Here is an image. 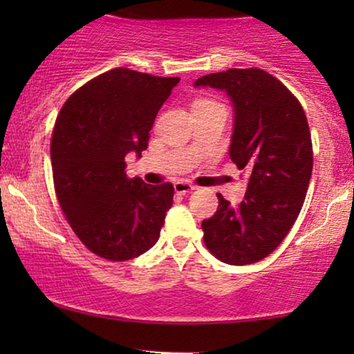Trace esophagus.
I'll return each mask as SVG.
<instances>
[{
  "mask_svg": "<svg viewBox=\"0 0 354 354\" xmlns=\"http://www.w3.org/2000/svg\"><path fill=\"white\" fill-rule=\"evenodd\" d=\"M173 186H174V191H176V193H180V194L193 193V191L196 189V186L189 185V183H186V181H176Z\"/></svg>",
  "mask_w": 354,
  "mask_h": 354,
  "instance_id": "1",
  "label": "esophagus"
}]
</instances>
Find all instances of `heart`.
<instances>
[{"label":"heart","instance_id":"heart-1","mask_svg":"<svg viewBox=\"0 0 354 354\" xmlns=\"http://www.w3.org/2000/svg\"><path fill=\"white\" fill-rule=\"evenodd\" d=\"M198 103H211V101H205V100H201V101H196V104Z\"/></svg>","mask_w":354,"mask_h":354}]
</instances>
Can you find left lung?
<instances>
[{"label": "left lung", "instance_id": "obj_1", "mask_svg": "<svg viewBox=\"0 0 354 354\" xmlns=\"http://www.w3.org/2000/svg\"><path fill=\"white\" fill-rule=\"evenodd\" d=\"M194 86L226 91L234 124L230 158L248 174L245 200L231 206L218 194V209L201 223L205 245L219 261L251 265L281 245L295 225L313 171L306 115L279 80L248 68L211 73Z\"/></svg>", "mask_w": 354, "mask_h": 354}]
</instances>
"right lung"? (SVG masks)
I'll use <instances>...</instances> for the list:
<instances>
[{
  "instance_id": "right-lung-1",
  "label": "right lung",
  "mask_w": 354,
  "mask_h": 354,
  "mask_svg": "<svg viewBox=\"0 0 354 354\" xmlns=\"http://www.w3.org/2000/svg\"><path fill=\"white\" fill-rule=\"evenodd\" d=\"M178 83L115 68L73 93L56 118L51 165L59 206L81 243L109 261L156 245L173 205L171 183L129 180L124 156L148 148L154 118Z\"/></svg>"
}]
</instances>
